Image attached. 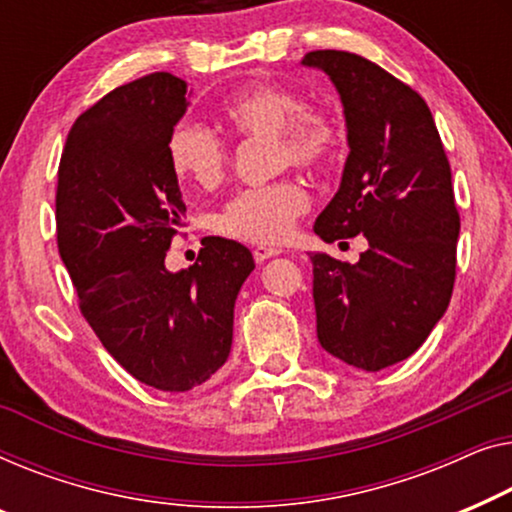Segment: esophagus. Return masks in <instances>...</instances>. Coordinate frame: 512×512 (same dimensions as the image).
Here are the masks:
<instances>
[{"label":"esophagus","instance_id":"obj_1","mask_svg":"<svg viewBox=\"0 0 512 512\" xmlns=\"http://www.w3.org/2000/svg\"><path fill=\"white\" fill-rule=\"evenodd\" d=\"M278 253H280V250H278V248H271V246H257V248L253 250L257 264L266 262V259H269V257H276Z\"/></svg>","mask_w":512,"mask_h":512}]
</instances>
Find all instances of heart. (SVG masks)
Here are the masks:
<instances>
[{
	"mask_svg": "<svg viewBox=\"0 0 512 512\" xmlns=\"http://www.w3.org/2000/svg\"><path fill=\"white\" fill-rule=\"evenodd\" d=\"M222 120L243 141H269L273 171L287 167L318 174L341 160L348 129L338 113L306 106L304 95L283 83L259 81L222 104ZM167 160L178 181L199 190L225 181L229 146L197 122L183 120L167 139ZM308 211V192L292 178L236 192L215 215V232L227 239L276 246Z\"/></svg>",
	"mask_w": 512,
	"mask_h": 512,
	"instance_id": "b5f03b06",
	"label": "heart"
}]
</instances>
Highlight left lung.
I'll return each instance as SVG.
<instances>
[{"label":"left lung","mask_w":512,"mask_h":512,"mask_svg":"<svg viewBox=\"0 0 512 512\" xmlns=\"http://www.w3.org/2000/svg\"><path fill=\"white\" fill-rule=\"evenodd\" d=\"M304 64L334 81L350 143L313 232L369 241L357 264L311 255L318 341L345 364L380 371L413 355L450 304L459 236L450 162L410 85L345 50H313Z\"/></svg>","instance_id":"1"}]
</instances>
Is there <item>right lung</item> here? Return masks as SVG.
<instances>
[{
	"instance_id": "obj_1",
	"label": "right lung",
	"mask_w": 512,
	"mask_h": 512,
	"mask_svg": "<svg viewBox=\"0 0 512 512\" xmlns=\"http://www.w3.org/2000/svg\"><path fill=\"white\" fill-rule=\"evenodd\" d=\"M187 109V83L143 76L78 115L55 192L57 248L78 308L129 376L162 392L206 383L232 350L234 301L255 259L206 236L199 262L164 269L185 204L167 139Z\"/></svg>"
}]
</instances>
